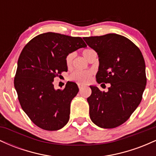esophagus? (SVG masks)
Wrapping results in <instances>:
<instances>
[{
  "label": "esophagus",
  "mask_w": 156,
  "mask_h": 156,
  "mask_svg": "<svg viewBox=\"0 0 156 156\" xmlns=\"http://www.w3.org/2000/svg\"><path fill=\"white\" fill-rule=\"evenodd\" d=\"M78 88H79L80 91H81V89L84 87V86L83 85V84H80V83H78Z\"/></svg>",
  "instance_id": "esophagus-1"
}]
</instances>
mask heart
Here are the masks:
<instances>
[{
	"label": "heart",
	"instance_id": "heart-1",
	"mask_svg": "<svg viewBox=\"0 0 156 156\" xmlns=\"http://www.w3.org/2000/svg\"><path fill=\"white\" fill-rule=\"evenodd\" d=\"M95 53L94 50L90 49V48H87V49L83 51V55L87 59H89L92 53ZM75 53H70L66 56L65 62L66 64L68 67H70L73 64V59H74ZM93 75L92 71H75L69 76L70 80H74V81L78 82V83H87L89 81L91 77Z\"/></svg>",
	"mask_w": 156,
	"mask_h": 156
}]
</instances>
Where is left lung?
<instances>
[{"instance_id": "left-lung-1", "label": "left lung", "mask_w": 156, "mask_h": 156, "mask_svg": "<svg viewBox=\"0 0 156 156\" xmlns=\"http://www.w3.org/2000/svg\"><path fill=\"white\" fill-rule=\"evenodd\" d=\"M83 39L99 57L98 83L111 84L107 92L90 87L92 94L87 98L90 119L101 128H117L129 119L142 99L147 83L144 57L123 36L108 34Z\"/></svg>"}]
</instances>
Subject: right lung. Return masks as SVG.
<instances>
[{"label":"right lung","instance_id":"obj_1","mask_svg":"<svg viewBox=\"0 0 156 156\" xmlns=\"http://www.w3.org/2000/svg\"><path fill=\"white\" fill-rule=\"evenodd\" d=\"M86 47L80 37L48 32L23 48L14 84L23 110L39 128L57 130L69 121L70 103L79 89L76 83L67 82L64 89L55 90L53 82L67 71L66 56Z\"/></svg>","mask_w":156,"mask_h":156}]
</instances>
